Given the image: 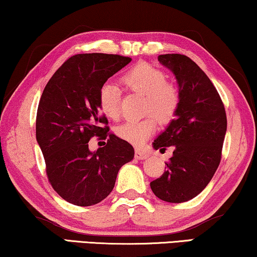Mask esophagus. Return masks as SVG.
<instances>
[{
	"instance_id": "esophagus-1",
	"label": "esophagus",
	"mask_w": 257,
	"mask_h": 257,
	"mask_svg": "<svg viewBox=\"0 0 257 257\" xmlns=\"http://www.w3.org/2000/svg\"><path fill=\"white\" fill-rule=\"evenodd\" d=\"M148 156H150V153H147V152L141 151V150H136V153H135V158L136 159L145 160V159H147Z\"/></svg>"
}]
</instances>
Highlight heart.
Segmentation results:
<instances>
[{
  "label": "heart",
  "instance_id": "heart-1",
  "mask_svg": "<svg viewBox=\"0 0 257 257\" xmlns=\"http://www.w3.org/2000/svg\"><path fill=\"white\" fill-rule=\"evenodd\" d=\"M122 83L130 91L144 95L143 111L151 113L140 120H127L116 128L120 139L141 146L153 135L156 124H167L173 119L180 107L181 96L174 84L167 82L166 74L150 64H138L122 76ZM120 89L112 83L102 85L98 95L99 109L110 119H118L120 116Z\"/></svg>",
  "mask_w": 257,
  "mask_h": 257
}]
</instances>
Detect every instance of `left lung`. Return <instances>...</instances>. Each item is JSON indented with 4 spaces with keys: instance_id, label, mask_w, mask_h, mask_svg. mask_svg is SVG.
Wrapping results in <instances>:
<instances>
[{
    "instance_id": "1",
    "label": "left lung",
    "mask_w": 257,
    "mask_h": 257,
    "mask_svg": "<svg viewBox=\"0 0 257 257\" xmlns=\"http://www.w3.org/2000/svg\"><path fill=\"white\" fill-rule=\"evenodd\" d=\"M158 60L176 77L181 102L174 119L153 143L155 150L174 147L161 177L151 182L158 198L183 203L199 195L221 160L227 118L217 89L199 66L183 54Z\"/></svg>"
}]
</instances>
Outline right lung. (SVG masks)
<instances>
[{
  "label": "right lung",
  "mask_w": 257,
  "mask_h": 257,
  "mask_svg": "<svg viewBox=\"0 0 257 257\" xmlns=\"http://www.w3.org/2000/svg\"><path fill=\"white\" fill-rule=\"evenodd\" d=\"M131 62L118 54H76L53 74L40 97L36 138L52 188L77 206H90L109 196L117 174L131 161L135 150L109 132L98 95L107 79ZM105 147L90 152L92 136Z\"/></svg>",
  "instance_id": "obj_1"
}]
</instances>
